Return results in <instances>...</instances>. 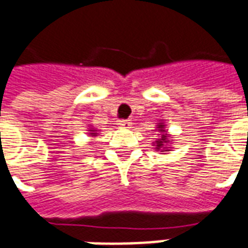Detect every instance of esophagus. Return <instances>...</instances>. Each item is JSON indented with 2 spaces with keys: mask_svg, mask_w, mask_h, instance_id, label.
Instances as JSON below:
<instances>
[{
  "mask_svg": "<svg viewBox=\"0 0 248 248\" xmlns=\"http://www.w3.org/2000/svg\"><path fill=\"white\" fill-rule=\"evenodd\" d=\"M131 124H133V122H131L130 119H121V121H119V124L126 127V129H130V127H131Z\"/></svg>",
  "mask_w": 248,
  "mask_h": 248,
  "instance_id": "obj_1",
  "label": "esophagus"
}]
</instances>
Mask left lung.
<instances>
[{
  "instance_id": "obj_1",
  "label": "left lung",
  "mask_w": 248,
  "mask_h": 248,
  "mask_svg": "<svg viewBox=\"0 0 248 248\" xmlns=\"http://www.w3.org/2000/svg\"><path fill=\"white\" fill-rule=\"evenodd\" d=\"M160 127L163 129V124H160ZM161 129H160V131H164V130H161ZM164 143H167V139L164 135H161V139H159V140L156 142V148H160L161 146L164 144Z\"/></svg>"
}]
</instances>
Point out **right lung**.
<instances>
[{
	"instance_id": "right-lung-1",
	"label": "right lung",
	"mask_w": 248,
	"mask_h": 248,
	"mask_svg": "<svg viewBox=\"0 0 248 248\" xmlns=\"http://www.w3.org/2000/svg\"><path fill=\"white\" fill-rule=\"evenodd\" d=\"M92 134H94V133H92Z\"/></svg>"
}]
</instances>
